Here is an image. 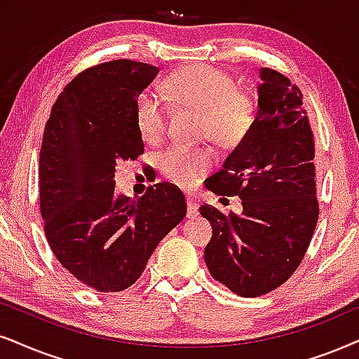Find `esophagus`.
I'll return each mask as SVG.
<instances>
[{"mask_svg":"<svg viewBox=\"0 0 359 359\" xmlns=\"http://www.w3.org/2000/svg\"><path fill=\"white\" fill-rule=\"evenodd\" d=\"M198 215V205L192 197H187V217L189 219H195Z\"/></svg>","mask_w":359,"mask_h":359,"instance_id":"esophagus-1","label":"esophagus"}]
</instances>
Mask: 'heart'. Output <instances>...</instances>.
<instances>
[{
  "instance_id": "b5f03b06",
  "label": "heart",
  "mask_w": 359,
  "mask_h": 359,
  "mask_svg": "<svg viewBox=\"0 0 359 359\" xmlns=\"http://www.w3.org/2000/svg\"><path fill=\"white\" fill-rule=\"evenodd\" d=\"M165 96L177 107L201 112L198 133L219 146H235L255 121L257 106L248 93L237 89L229 72L215 66H190L177 71L164 84ZM135 124L144 142L158 144L167 130V111L161 99L144 93L135 102ZM212 164L205 149L172 146L157 157V169L165 180L182 189L201 180Z\"/></svg>"
}]
</instances>
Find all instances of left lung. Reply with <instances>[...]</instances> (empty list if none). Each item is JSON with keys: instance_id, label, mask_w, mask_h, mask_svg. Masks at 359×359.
Returning a JSON list of instances; mask_svg holds the SVG:
<instances>
[{"instance_id": "obj_1", "label": "left lung", "mask_w": 359, "mask_h": 359, "mask_svg": "<svg viewBox=\"0 0 359 359\" xmlns=\"http://www.w3.org/2000/svg\"><path fill=\"white\" fill-rule=\"evenodd\" d=\"M260 78L250 130L205 184L222 197L238 195L243 212L224 215L207 203L201 207L213 230L205 247L208 270L247 298L278 288L294 273L320 213L315 139L302 90L269 67H263Z\"/></svg>"}]
</instances>
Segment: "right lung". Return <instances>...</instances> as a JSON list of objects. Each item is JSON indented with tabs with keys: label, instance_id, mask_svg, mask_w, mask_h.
I'll return each mask as SVG.
<instances>
[{
	"label": "right lung",
	"instance_id": "add662e5",
	"mask_svg": "<svg viewBox=\"0 0 359 359\" xmlns=\"http://www.w3.org/2000/svg\"><path fill=\"white\" fill-rule=\"evenodd\" d=\"M157 74L158 67L130 59L88 67L62 89L44 127V233L59 263L96 292L134 285L187 212L184 194L169 182L151 185L139 198L114 190L117 162L144 154L135 102Z\"/></svg>",
	"mask_w": 359,
	"mask_h": 359
}]
</instances>
